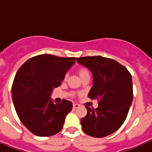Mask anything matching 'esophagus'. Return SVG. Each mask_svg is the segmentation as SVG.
<instances>
[{"label":"esophagus","mask_w":152,"mask_h":152,"mask_svg":"<svg viewBox=\"0 0 152 152\" xmlns=\"http://www.w3.org/2000/svg\"><path fill=\"white\" fill-rule=\"evenodd\" d=\"M73 109L78 108V107H79V104H73Z\"/></svg>","instance_id":"esophagus-1"}]
</instances>
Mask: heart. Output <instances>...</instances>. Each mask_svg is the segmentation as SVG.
Returning a JSON list of instances; mask_svg holds the SVG:
<instances>
[{
    "label": "heart",
    "mask_w": 152,
    "mask_h": 152,
    "mask_svg": "<svg viewBox=\"0 0 152 152\" xmlns=\"http://www.w3.org/2000/svg\"><path fill=\"white\" fill-rule=\"evenodd\" d=\"M77 72H78V74L79 75V76H80L81 79H83V78L86 77V76H90V72H89V70H87V68H85V67H79V69L77 70ZM67 78V75L65 76V80H66Z\"/></svg>",
    "instance_id": "obj_1"
}]
</instances>
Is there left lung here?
Wrapping results in <instances>:
<instances>
[{
	"label": "left lung",
	"mask_w": 152,
	"mask_h": 152,
	"mask_svg": "<svg viewBox=\"0 0 152 152\" xmlns=\"http://www.w3.org/2000/svg\"><path fill=\"white\" fill-rule=\"evenodd\" d=\"M78 63L92 72L93 85L88 97L99 101V107H85L87 115L81 119L84 132L104 137L117 131L125 121L133 99L132 76L114 59L101 56L76 58Z\"/></svg>",
	"instance_id": "obj_1"
}]
</instances>
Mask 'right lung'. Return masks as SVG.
Masks as SVG:
<instances>
[{
  "label": "right lung",
  "mask_w": 152,
  "mask_h": 152,
  "mask_svg": "<svg viewBox=\"0 0 152 152\" xmlns=\"http://www.w3.org/2000/svg\"><path fill=\"white\" fill-rule=\"evenodd\" d=\"M75 60L41 54L28 59L17 72L12 87L14 106L23 124L35 135L49 137L62 130L73 104L65 99L53 103L50 94Z\"/></svg>",
  "instance_id": "right-lung-1"
}]
</instances>
